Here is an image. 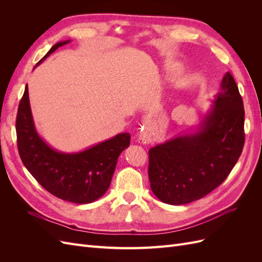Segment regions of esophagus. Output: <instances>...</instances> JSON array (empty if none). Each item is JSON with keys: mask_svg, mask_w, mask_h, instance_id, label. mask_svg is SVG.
<instances>
[{"mask_svg": "<svg viewBox=\"0 0 262 262\" xmlns=\"http://www.w3.org/2000/svg\"><path fill=\"white\" fill-rule=\"evenodd\" d=\"M138 139L140 143L142 144H149L150 142H152V134H150V132L147 129H144L139 133Z\"/></svg>", "mask_w": 262, "mask_h": 262, "instance_id": "34e87169", "label": "esophagus"}]
</instances>
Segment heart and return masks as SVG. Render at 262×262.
Returning <instances> with one entry per match:
<instances>
[{
  "label": "heart",
  "mask_w": 262,
  "mask_h": 262,
  "mask_svg": "<svg viewBox=\"0 0 262 262\" xmlns=\"http://www.w3.org/2000/svg\"><path fill=\"white\" fill-rule=\"evenodd\" d=\"M173 70H176V71L179 70V67H175V69H173Z\"/></svg>",
  "instance_id": "obj_1"
}]
</instances>
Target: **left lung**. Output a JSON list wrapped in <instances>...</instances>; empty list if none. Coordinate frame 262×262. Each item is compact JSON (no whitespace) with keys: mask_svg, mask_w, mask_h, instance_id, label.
<instances>
[{"mask_svg":"<svg viewBox=\"0 0 262 262\" xmlns=\"http://www.w3.org/2000/svg\"><path fill=\"white\" fill-rule=\"evenodd\" d=\"M245 110L234 77L222 78L210 109L191 132L178 134L148 150V179L162 202L199 200L223 182L242 154Z\"/></svg>","mask_w":262,"mask_h":262,"instance_id":"left-lung-1","label":"left lung"}]
</instances>
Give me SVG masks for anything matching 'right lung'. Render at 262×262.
I'll list each match as a JSON object with an SVG mask.
<instances>
[{
  "label": "right lung",
  "instance_id": "1",
  "mask_svg": "<svg viewBox=\"0 0 262 262\" xmlns=\"http://www.w3.org/2000/svg\"><path fill=\"white\" fill-rule=\"evenodd\" d=\"M70 41L53 45L36 67ZM16 133L21 162L33 177L59 199L77 204L92 203L106 193L118 157L129 147L131 139L129 133H119L80 152H60L47 143L36 129L27 85L18 106Z\"/></svg>",
  "mask_w": 262,
  "mask_h": 262
}]
</instances>
